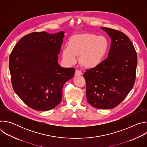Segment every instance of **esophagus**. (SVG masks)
<instances>
[{
	"label": "esophagus",
	"instance_id": "34e87169",
	"mask_svg": "<svg viewBox=\"0 0 147 147\" xmlns=\"http://www.w3.org/2000/svg\"><path fill=\"white\" fill-rule=\"evenodd\" d=\"M82 75V73L79 70H76V72H75V76H81Z\"/></svg>",
	"mask_w": 147,
	"mask_h": 147
}]
</instances>
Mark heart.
<instances>
[{
	"instance_id": "heart-1",
	"label": "heart",
	"mask_w": 147,
	"mask_h": 147,
	"mask_svg": "<svg viewBox=\"0 0 147 147\" xmlns=\"http://www.w3.org/2000/svg\"><path fill=\"white\" fill-rule=\"evenodd\" d=\"M68 47L62 50L63 59L69 65H74L76 56L80 57L82 66L93 69L100 65L105 58L109 47L108 39L92 33H84L71 37Z\"/></svg>"
}]
</instances>
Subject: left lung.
<instances>
[{"mask_svg": "<svg viewBox=\"0 0 147 147\" xmlns=\"http://www.w3.org/2000/svg\"><path fill=\"white\" fill-rule=\"evenodd\" d=\"M111 38L108 57L96 67L86 70L88 102L97 109L117 107L132 90L136 80L137 55L129 37L121 31L101 27Z\"/></svg>", "mask_w": 147, "mask_h": 147, "instance_id": "1", "label": "left lung"}]
</instances>
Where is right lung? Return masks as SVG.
<instances>
[{
  "mask_svg": "<svg viewBox=\"0 0 147 147\" xmlns=\"http://www.w3.org/2000/svg\"><path fill=\"white\" fill-rule=\"evenodd\" d=\"M65 33L29 34L18 42L10 54L13 90L34 110L47 111L58 105L63 87L74 75V68L61 67L57 61Z\"/></svg>",
  "mask_w": 147,
  "mask_h": 147,
  "instance_id": "1",
  "label": "right lung"
}]
</instances>
